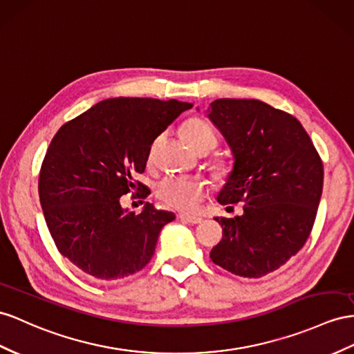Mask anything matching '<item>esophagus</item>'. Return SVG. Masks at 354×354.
<instances>
[{
	"instance_id": "obj_1",
	"label": "esophagus",
	"mask_w": 354,
	"mask_h": 354,
	"mask_svg": "<svg viewBox=\"0 0 354 354\" xmlns=\"http://www.w3.org/2000/svg\"><path fill=\"white\" fill-rule=\"evenodd\" d=\"M178 218H179V220H183V221H187V223H189V224H198V223H202V221H203L202 216H197V215H187V214H179V215H178Z\"/></svg>"
}]
</instances>
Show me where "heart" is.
Wrapping results in <instances>:
<instances>
[{"label": "heart", "instance_id": "b5f03b06", "mask_svg": "<svg viewBox=\"0 0 354 354\" xmlns=\"http://www.w3.org/2000/svg\"><path fill=\"white\" fill-rule=\"evenodd\" d=\"M180 136L194 151L209 152L216 145V134L212 127L201 118H189L180 127ZM156 194L160 201L176 211H193L207 194L205 180L189 176H166L157 184Z\"/></svg>", "mask_w": 354, "mask_h": 354}]
</instances>
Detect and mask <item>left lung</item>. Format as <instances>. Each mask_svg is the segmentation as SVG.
<instances>
[{
  "label": "left lung",
  "mask_w": 354,
  "mask_h": 354,
  "mask_svg": "<svg viewBox=\"0 0 354 354\" xmlns=\"http://www.w3.org/2000/svg\"><path fill=\"white\" fill-rule=\"evenodd\" d=\"M206 116L233 156L216 201L243 203L242 215L215 216L223 239L211 259L238 277L261 278L283 266L310 236L323 162L302 124L260 100L218 98Z\"/></svg>",
  "instance_id": "obj_1"
}]
</instances>
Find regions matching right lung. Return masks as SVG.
I'll use <instances>...</instances> for the list:
<instances>
[{
    "instance_id": "right-lung-1",
    "label": "right lung",
    "mask_w": 354,
    "mask_h": 354,
    "mask_svg": "<svg viewBox=\"0 0 354 354\" xmlns=\"http://www.w3.org/2000/svg\"><path fill=\"white\" fill-rule=\"evenodd\" d=\"M193 104L179 100L115 97L97 103L53 136L43 160L39 194L55 245L85 274L115 281L153 256L161 229L175 214L147 203L122 207L147 167L151 145Z\"/></svg>"
}]
</instances>
